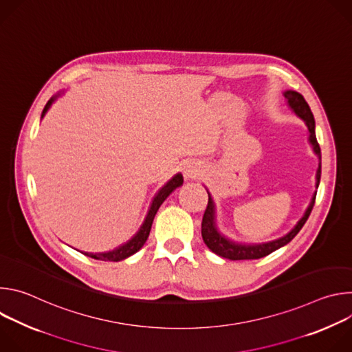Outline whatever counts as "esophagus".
<instances>
[{
  "mask_svg": "<svg viewBox=\"0 0 352 352\" xmlns=\"http://www.w3.org/2000/svg\"><path fill=\"white\" fill-rule=\"evenodd\" d=\"M200 173H202V170L196 163H186L184 167V177L186 179H195L200 175Z\"/></svg>",
  "mask_w": 352,
  "mask_h": 352,
  "instance_id": "esophagus-1",
  "label": "esophagus"
}]
</instances>
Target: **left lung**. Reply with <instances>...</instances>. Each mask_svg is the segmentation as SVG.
<instances>
[{"instance_id":"left-lung-1","label":"left lung","mask_w":352,"mask_h":352,"mask_svg":"<svg viewBox=\"0 0 352 352\" xmlns=\"http://www.w3.org/2000/svg\"><path fill=\"white\" fill-rule=\"evenodd\" d=\"M284 97L287 98V104L289 106V109L300 118L304 120L305 125L308 126L309 131V143L312 144V148L315 155L319 157V168L316 171V188L319 186L320 182V173H322V153H320V147L319 143L316 140V133H315V118L314 114L308 106V103L305 102L304 96L294 91V90H285ZM208 190V189H206ZM209 195V202H208V208L205 210L204 214V220H202V238L205 241V243L208 245V248L214 252L216 255L230 259V261H250V259H261L263 256L270 255L272 252H274L276 249L287 245L298 232L299 230L304 227V224L307 223L314 205H315V199H316V192L312 196L311 204L305 212V214L302 216L296 226L284 236L270 241V242H262V243H242V242H235L231 241L230 238H227L226 235H223L216 226V206L213 199L208 190Z\"/></svg>"}]
</instances>
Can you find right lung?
I'll return each mask as SVG.
<instances>
[{"mask_svg": "<svg viewBox=\"0 0 352 352\" xmlns=\"http://www.w3.org/2000/svg\"><path fill=\"white\" fill-rule=\"evenodd\" d=\"M61 96V93H57L56 96H53L52 98L48 100L43 113H41V118L45 116V113L48 111V109L52 107V104L56 102V100ZM184 184V178H182V174H175L157 193L156 196L153 197L152 200V205H150V209L147 212V216L143 221V224L140 226V228L138 230V232L125 243H122L121 246L113 249V250H109V252H102V254H89V252H85L86 256H90L96 261H104V262H120V261H124L126 258H129L131 255L136 254L138 250L144 245L148 234H150V228H152V224H153V220H155V216L159 210V208L162 206V204L164 202V200L168 197V195L171 192H174L178 186H181ZM83 254V252H82Z\"/></svg>", "mask_w": 352, "mask_h": 352, "instance_id": "right-lung-1", "label": "right lung"}]
</instances>
